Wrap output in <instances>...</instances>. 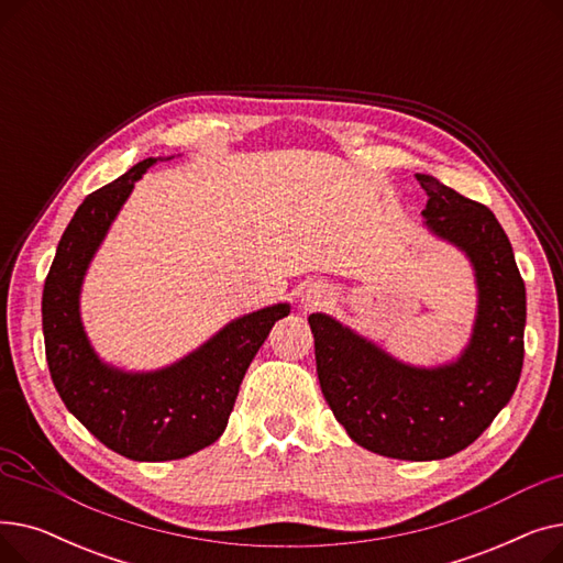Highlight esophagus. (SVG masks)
<instances>
[{"instance_id":"1","label":"esophagus","mask_w":563,"mask_h":563,"mask_svg":"<svg viewBox=\"0 0 563 563\" xmlns=\"http://www.w3.org/2000/svg\"><path fill=\"white\" fill-rule=\"evenodd\" d=\"M331 299V289L327 285L321 283H314V285H308L301 294V306L306 310H314V308H321L323 303H327Z\"/></svg>"}]
</instances>
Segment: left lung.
<instances>
[{
  "label": "left lung",
  "instance_id": "left-lung-1",
  "mask_svg": "<svg viewBox=\"0 0 563 563\" xmlns=\"http://www.w3.org/2000/svg\"><path fill=\"white\" fill-rule=\"evenodd\" d=\"M424 225L475 269L477 317L467 346L438 367L406 365L323 312L308 323L317 376L335 420L361 448L401 461H438L472 445L509 404L525 358V283L507 232L482 202L418 173Z\"/></svg>",
  "mask_w": 563,
  "mask_h": 563
}]
</instances>
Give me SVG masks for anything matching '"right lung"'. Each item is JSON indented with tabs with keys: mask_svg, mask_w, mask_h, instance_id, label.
Listing matches in <instances>:
<instances>
[{
	"mask_svg": "<svg viewBox=\"0 0 563 563\" xmlns=\"http://www.w3.org/2000/svg\"><path fill=\"white\" fill-rule=\"evenodd\" d=\"M155 162H139L84 198L43 289L45 356L58 397L102 445L132 461L185 459L219 440L257 349L289 314V303H276L232 319L189 356L155 372L100 361L79 314L84 276L134 183Z\"/></svg>",
	"mask_w": 563,
	"mask_h": 563,
	"instance_id": "add662e5",
	"label": "right lung"
}]
</instances>
